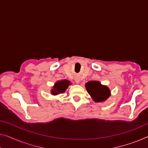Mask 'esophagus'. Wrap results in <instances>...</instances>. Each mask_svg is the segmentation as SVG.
I'll return each mask as SVG.
<instances>
[{"instance_id":"34e87169","label":"esophagus","mask_w":148,"mask_h":148,"mask_svg":"<svg viewBox=\"0 0 148 148\" xmlns=\"http://www.w3.org/2000/svg\"><path fill=\"white\" fill-rule=\"evenodd\" d=\"M75 81H76V82H77V83H78L79 82H80V80H79V79H78V78L75 79Z\"/></svg>"}]
</instances>
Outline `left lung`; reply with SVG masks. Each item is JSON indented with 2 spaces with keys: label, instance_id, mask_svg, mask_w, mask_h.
I'll return each instance as SVG.
<instances>
[{
  "label": "left lung",
  "instance_id": "left-lung-1",
  "mask_svg": "<svg viewBox=\"0 0 148 148\" xmlns=\"http://www.w3.org/2000/svg\"><path fill=\"white\" fill-rule=\"evenodd\" d=\"M86 88L88 93L93 98L95 102H103L110 96V91L108 88L102 86L99 82H88L86 84Z\"/></svg>",
  "mask_w": 148,
  "mask_h": 148
}]
</instances>
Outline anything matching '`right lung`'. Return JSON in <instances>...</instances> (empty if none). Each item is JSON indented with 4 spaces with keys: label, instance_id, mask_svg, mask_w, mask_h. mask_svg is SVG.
I'll list each match as a JSON object with an SVG mask.
<instances>
[{
    "label": "right lung",
    "instance_id": "obj_1",
    "mask_svg": "<svg viewBox=\"0 0 148 148\" xmlns=\"http://www.w3.org/2000/svg\"><path fill=\"white\" fill-rule=\"evenodd\" d=\"M70 84V81L68 80H62L58 81L55 84L54 89L52 90V94L53 95H56L60 93H63L66 90Z\"/></svg>",
    "mask_w": 148,
    "mask_h": 148
}]
</instances>
